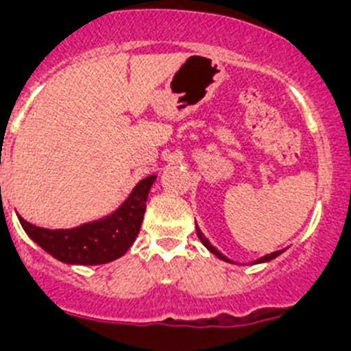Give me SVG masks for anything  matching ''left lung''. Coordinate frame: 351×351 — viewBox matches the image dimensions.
<instances>
[{
	"label": "left lung",
	"instance_id": "left-lung-1",
	"mask_svg": "<svg viewBox=\"0 0 351 351\" xmlns=\"http://www.w3.org/2000/svg\"><path fill=\"white\" fill-rule=\"evenodd\" d=\"M197 234H198V238H200V241H202V243H204V244H205V246H207V247H208V251H212V253H214V254H215V256H219V258H221V260H224V261H229V260H228V258H226V256H224V254H222V253H221V251H217V250H215V247H214V246H212V244H210V243H208V239H207V238H205V236H204V234H202V232H200V229H198V228H197ZM280 253H284V250H282V251H275V253H270V254H267V256L260 258V260H256V261H254V263H263V261H270V260H274V258H277V256H278V254H280Z\"/></svg>",
	"mask_w": 351,
	"mask_h": 351
}]
</instances>
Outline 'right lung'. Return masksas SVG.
<instances>
[{"label":"right lung","instance_id":"1","mask_svg":"<svg viewBox=\"0 0 351 351\" xmlns=\"http://www.w3.org/2000/svg\"><path fill=\"white\" fill-rule=\"evenodd\" d=\"M156 176L137 183L130 197L101 221L74 229H45L20 219L28 236L59 261L71 265H101L122 256L139 234L146 200Z\"/></svg>","mask_w":351,"mask_h":351}]
</instances>
